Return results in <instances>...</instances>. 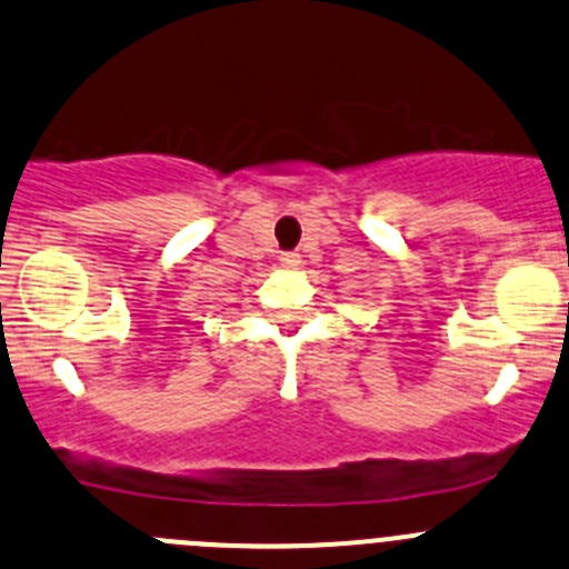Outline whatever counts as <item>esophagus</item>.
<instances>
[{
    "instance_id": "obj_1",
    "label": "esophagus",
    "mask_w": 569,
    "mask_h": 569,
    "mask_svg": "<svg viewBox=\"0 0 569 569\" xmlns=\"http://www.w3.org/2000/svg\"><path fill=\"white\" fill-rule=\"evenodd\" d=\"M301 257L299 253H281V268H299Z\"/></svg>"
}]
</instances>
